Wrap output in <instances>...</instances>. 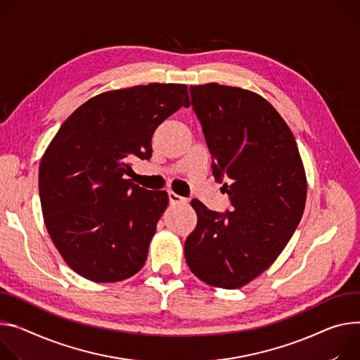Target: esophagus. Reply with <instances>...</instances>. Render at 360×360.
Here are the masks:
<instances>
[{
	"label": "esophagus",
	"instance_id": "obj_1",
	"mask_svg": "<svg viewBox=\"0 0 360 360\" xmlns=\"http://www.w3.org/2000/svg\"><path fill=\"white\" fill-rule=\"evenodd\" d=\"M168 197H169V202H171L172 205H179V204H186V202H188L186 198L181 197V195H178V193H175V192H172V191L168 192Z\"/></svg>",
	"mask_w": 360,
	"mask_h": 360
}]
</instances>
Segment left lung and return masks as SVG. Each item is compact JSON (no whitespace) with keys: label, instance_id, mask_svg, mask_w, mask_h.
Returning <instances> with one entry per match:
<instances>
[{"label":"left lung","instance_id":"left-lung-1","mask_svg":"<svg viewBox=\"0 0 360 360\" xmlns=\"http://www.w3.org/2000/svg\"><path fill=\"white\" fill-rule=\"evenodd\" d=\"M211 156L226 178L231 211L193 200L198 222L185 241L189 270L204 283L234 290L266 271L302 219L307 179L294 135L259 94L234 86H191Z\"/></svg>","mask_w":360,"mask_h":360}]
</instances>
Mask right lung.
Returning a JSON list of instances; mask_svg holds the SVG:
<instances>
[{
    "label": "right lung",
    "instance_id": "add662e5",
    "mask_svg": "<svg viewBox=\"0 0 360 360\" xmlns=\"http://www.w3.org/2000/svg\"><path fill=\"white\" fill-rule=\"evenodd\" d=\"M189 105L186 84L117 89L91 97L58 129L40 162V201L53 244L79 276L116 283L143 267L169 198L126 175L130 160L150 158L156 127Z\"/></svg>",
    "mask_w": 360,
    "mask_h": 360
}]
</instances>
